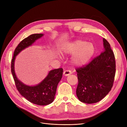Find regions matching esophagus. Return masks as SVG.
<instances>
[{
    "label": "esophagus",
    "mask_w": 127,
    "mask_h": 127,
    "mask_svg": "<svg viewBox=\"0 0 127 127\" xmlns=\"http://www.w3.org/2000/svg\"><path fill=\"white\" fill-rule=\"evenodd\" d=\"M71 74V72L70 70H65L64 71V75L65 76H67Z\"/></svg>",
    "instance_id": "obj_1"
}]
</instances>
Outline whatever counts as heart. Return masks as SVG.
<instances>
[{
	"label": "heart",
	"instance_id": "obj_1",
	"mask_svg": "<svg viewBox=\"0 0 127 127\" xmlns=\"http://www.w3.org/2000/svg\"><path fill=\"white\" fill-rule=\"evenodd\" d=\"M95 49L91 42L77 40L64 44L61 51L64 55H73L71 62L76 66H82L87 64L94 55Z\"/></svg>",
	"mask_w": 127,
	"mask_h": 127
}]
</instances>
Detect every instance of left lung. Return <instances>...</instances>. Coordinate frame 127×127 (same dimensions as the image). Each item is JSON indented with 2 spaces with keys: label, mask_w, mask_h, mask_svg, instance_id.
<instances>
[{
  "label": "left lung",
  "mask_w": 127,
  "mask_h": 127,
  "mask_svg": "<svg viewBox=\"0 0 127 127\" xmlns=\"http://www.w3.org/2000/svg\"><path fill=\"white\" fill-rule=\"evenodd\" d=\"M104 51L86 66L76 69L78 84L76 95L80 101L92 104L100 101L113 86L116 60L110 44L103 39Z\"/></svg>",
  "instance_id": "1"
}]
</instances>
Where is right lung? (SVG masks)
Returning a JSON list of instances; mask_svg holds the SVG:
<instances>
[{"label":"right lung","instance_id":"obj_1","mask_svg":"<svg viewBox=\"0 0 127 127\" xmlns=\"http://www.w3.org/2000/svg\"><path fill=\"white\" fill-rule=\"evenodd\" d=\"M43 35V34H33L22 40L15 50L11 64V74L19 93L30 102L39 105H48L54 100L58 84L63 76V69L60 68L50 70L39 84L34 86H29L25 85L17 78L15 72L14 65L16 57L19 53L31 46Z\"/></svg>","mask_w":127,"mask_h":127}]
</instances>
